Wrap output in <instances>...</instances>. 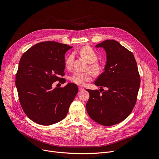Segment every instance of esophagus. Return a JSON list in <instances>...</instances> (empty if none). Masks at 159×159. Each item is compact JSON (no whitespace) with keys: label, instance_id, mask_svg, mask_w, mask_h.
Returning a JSON list of instances; mask_svg holds the SVG:
<instances>
[{"label":"esophagus","instance_id":"34e87169","mask_svg":"<svg viewBox=\"0 0 159 159\" xmlns=\"http://www.w3.org/2000/svg\"><path fill=\"white\" fill-rule=\"evenodd\" d=\"M79 90H80V91H82V90H84V88L82 87H81V86H79Z\"/></svg>","mask_w":159,"mask_h":159}]
</instances>
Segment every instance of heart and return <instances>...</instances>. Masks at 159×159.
Here are the masks:
<instances>
[{
    "mask_svg": "<svg viewBox=\"0 0 159 159\" xmlns=\"http://www.w3.org/2000/svg\"><path fill=\"white\" fill-rule=\"evenodd\" d=\"M80 54L89 63H91L90 65V67L94 70H96L99 65L95 62L98 59V55L96 51L89 46H85L83 47L79 51ZM74 58V53H70L65 59V65L66 68L67 69H70L72 67L73 64V61ZM93 77V74L92 72L87 71L85 72H75L72 74L70 76V80L73 82L74 84L83 85L85 84V82L90 81Z\"/></svg>",
    "mask_w": 159,
    "mask_h": 159,
    "instance_id": "obj_1",
    "label": "heart"
}]
</instances>
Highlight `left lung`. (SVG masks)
Instances as JSON below:
<instances>
[{
	"instance_id": "8db88e82",
	"label": "left lung",
	"mask_w": 159,
	"mask_h": 159,
	"mask_svg": "<svg viewBox=\"0 0 159 159\" xmlns=\"http://www.w3.org/2000/svg\"><path fill=\"white\" fill-rule=\"evenodd\" d=\"M96 47L104 49L107 61L104 72L94 82L100 91L87 89L90 97L86 109L98 123L115 125L130 115L137 102L140 85L138 66L133 54L115 40L107 39Z\"/></svg>"
}]
</instances>
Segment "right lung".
<instances>
[{"label":"right lung","instance_id":"add662e5","mask_svg":"<svg viewBox=\"0 0 159 159\" xmlns=\"http://www.w3.org/2000/svg\"><path fill=\"white\" fill-rule=\"evenodd\" d=\"M72 48L55 41L41 42L19 61L16 77L19 102L26 116L38 124L51 125L64 119L78 93L72 83L52 89L53 83L65 75V54Z\"/></svg>","mask_w":159,"mask_h":159}]
</instances>
